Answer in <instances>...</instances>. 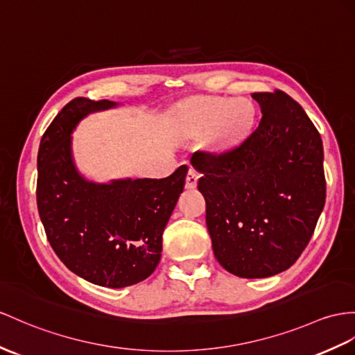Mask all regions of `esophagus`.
Returning <instances> with one entry per match:
<instances>
[{"instance_id": "34e87169", "label": "esophagus", "mask_w": 355, "mask_h": 355, "mask_svg": "<svg viewBox=\"0 0 355 355\" xmlns=\"http://www.w3.org/2000/svg\"><path fill=\"white\" fill-rule=\"evenodd\" d=\"M197 180H198V173L194 168H189L187 173V178H185V187L188 189H193L197 187Z\"/></svg>"}]
</instances>
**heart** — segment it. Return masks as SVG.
<instances>
[{
    "instance_id": "b5f03b06",
    "label": "heart",
    "mask_w": 355,
    "mask_h": 355,
    "mask_svg": "<svg viewBox=\"0 0 355 355\" xmlns=\"http://www.w3.org/2000/svg\"><path fill=\"white\" fill-rule=\"evenodd\" d=\"M184 122L197 132L211 129V141L217 148L239 141L253 125L254 107L247 99L200 96L185 102L180 108Z\"/></svg>"
}]
</instances>
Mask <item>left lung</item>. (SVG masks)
<instances>
[{
	"mask_svg": "<svg viewBox=\"0 0 355 355\" xmlns=\"http://www.w3.org/2000/svg\"><path fill=\"white\" fill-rule=\"evenodd\" d=\"M259 126L220 153L196 152L197 188L215 259L229 272L263 279L304 252L325 205L324 149L318 129L282 90L253 93Z\"/></svg>",
	"mask_w": 355,
	"mask_h": 355,
	"instance_id": "obj_1",
	"label": "left lung"
}]
</instances>
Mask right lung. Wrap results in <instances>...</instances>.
<instances>
[{
	"mask_svg": "<svg viewBox=\"0 0 355 355\" xmlns=\"http://www.w3.org/2000/svg\"><path fill=\"white\" fill-rule=\"evenodd\" d=\"M107 99L76 98L43 134L37 153V209L46 238L69 270L90 283L126 288L159 263L162 232L184 191L188 167L162 179L93 184L76 171L71 132Z\"/></svg>",
	"mask_w": 355,
	"mask_h": 355,
	"instance_id": "1",
	"label": "right lung"
}]
</instances>
